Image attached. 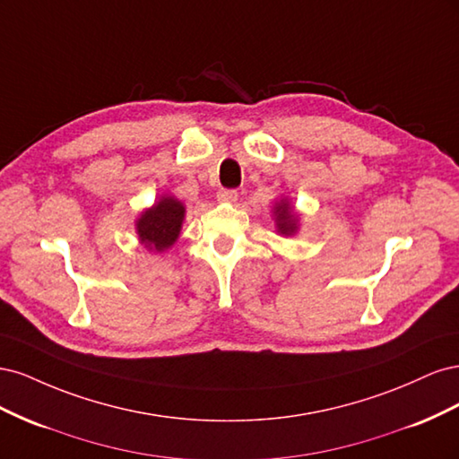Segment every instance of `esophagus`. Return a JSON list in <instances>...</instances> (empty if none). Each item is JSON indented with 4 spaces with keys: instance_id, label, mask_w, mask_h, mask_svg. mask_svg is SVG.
I'll return each instance as SVG.
<instances>
[{
    "instance_id": "esophagus-1",
    "label": "esophagus",
    "mask_w": 459,
    "mask_h": 459,
    "mask_svg": "<svg viewBox=\"0 0 459 459\" xmlns=\"http://www.w3.org/2000/svg\"><path fill=\"white\" fill-rule=\"evenodd\" d=\"M216 197H218L220 203H235V201H238V191H235V189H220Z\"/></svg>"
}]
</instances>
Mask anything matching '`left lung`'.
<instances>
[{"mask_svg":"<svg viewBox=\"0 0 459 459\" xmlns=\"http://www.w3.org/2000/svg\"><path fill=\"white\" fill-rule=\"evenodd\" d=\"M275 230L281 235H295L299 230V216L293 212V206L287 199L277 201L273 206Z\"/></svg>","mask_w":459,"mask_h":459,"instance_id":"1","label":"left lung"}]
</instances>
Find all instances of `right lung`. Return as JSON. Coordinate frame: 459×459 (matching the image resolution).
<instances>
[{"label":"right lung","mask_w":459,"mask_h":459,"mask_svg":"<svg viewBox=\"0 0 459 459\" xmlns=\"http://www.w3.org/2000/svg\"><path fill=\"white\" fill-rule=\"evenodd\" d=\"M184 218L186 206L182 201H178L172 195L160 197L151 208H145L135 221L142 245H145L149 251L164 253L166 248H170L178 241Z\"/></svg>","instance_id":"add662e5"}]
</instances>
